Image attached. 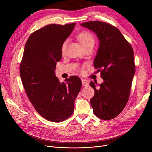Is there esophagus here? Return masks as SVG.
I'll return each instance as SVG.
<instances>
[{
  "label": "esophagus",
  "instance_id": "1",
  "mask_svg": "<svg viewBox=\"0 0 152 152\" xmlns=\"http://www.w3.org/2000/svg\"><path fill=\"white\" fill-rule=\"evenodd\" d=\"M81 81H82V85L83 86H89V83L87 82L86 80H85V79H82Z\"/></svg>",
  "mask_w": 152,
  "mask_h": 152
}]
</instances>
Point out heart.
<instances>
[{
	"mask_svg": "<svg viewBox=\"0 0 152 152\" xmlns=\"http://www.w3.org/2000/svg\"><path fill=\"white\" fill-rule=\"evenodd\" d=\"M77 39L80 42L83 48L88 47H94L95 44V38L93 34L89 31H83L77 35ZM68 44V40L64 41L61 45V52L62 54L65 53L66 51V47Z\"/></svg>",
	"mask_w": 152,
	"mask_h": 152,
	"instance_id": "heart-1",
	"label": "heart"
}]
</instances>
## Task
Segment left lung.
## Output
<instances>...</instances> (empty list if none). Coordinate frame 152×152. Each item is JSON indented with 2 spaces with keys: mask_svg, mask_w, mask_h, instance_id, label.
<instances>
[{
  "mask_svg": "<svg viewBox=\"0 0 152 152\" xmlns=\"http://www.w3.org/2000/svg\"><path fill=\"white\" fill-rule=\"evenodd\" d=\"M81 26L93 31L100 41L94 66L104 81L90 83L95 91L90 101L93 112L110 120L120 114L128 102L135 69L134 51L120 31L109 23L92 21Z\"/></svg>",
  "mask_w": 152,
  "mask_h": 152,
  "instance_id": "obj_1",
  "label": "left lung"
}]
</instances>
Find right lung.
I'll return each mask as SVG.
<instances>
[{
  "instance_id": "obj_1",
  "label": "right lung",
  "mask_w": 152,
  "mask_h": 152,
  "mask_svg": "<svg viewBox=\"0 0 152 152\" xmlns=\"http://www.w3.org/2000/svg\"><path fill=\"white\" fill-rule=\"evenodd\" d=\"M76 23L50 24L33 32L25 44L20 74L27 96L37 112L47 120L59 123L69 118L82 86L81 79L70 76L60 83L55 75L62 57L61 44Z\"/></svg>"
}]
</instances>
